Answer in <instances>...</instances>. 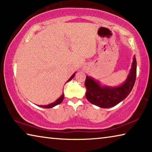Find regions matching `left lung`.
Wrapping results in <instances>:
<instances>
[{"label":"left lung","instance_id":"1","mask_svg":"<svg viewBox=\"0 0 152 152\" xmlns=\"http://www.w3.org/2000/svg\"><path fill=\"white\" fill-rule=\"evenodd\" d=\"M137 75V61L133 57L131 69L126 81L118 87L101 86L98 81L86 77V97L89 102L100 108H108L116 106L125 99L132 90Z\"/></svg>","mask_w":152,"mask_h":152}]
</instances>
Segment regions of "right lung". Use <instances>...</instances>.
<instances>
[{
  "instance_id": "1",
  "label": "right lung",
  "mask_w": 152,
  "mask_h": 152,
  "mask_svg": "<svg viewBox=\"0 0 152 152\" xmlns=\"http://www.w3.org/2000/svg\"><path fill=\"white\" fill-rule=\"evenodd\" d=\"M75 73H73V75H72V76L70 78H69V79H68V81H67L66 82V83H67V82H69V81H71V79L74 77V76H75ZM63 98H64V94L63 93V94H62V95L61 96V97H60V98H59L58 99H57L56 100L55 102H54L52 103V104H48V105L39 106V107H42V108H53V107L55 106H56V105H58V104H61V103L62 102H63Z\"/></svg>"
}]
</instances>
